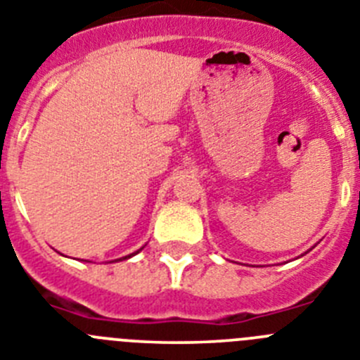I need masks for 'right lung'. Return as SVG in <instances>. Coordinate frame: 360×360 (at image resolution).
I'll return each instance as SVG.
<instances>
[{"label": "right lung", "instance_id": "add662e5", "mask_svg": "<svg viewBox=\"0 0 360 360\" xmlns=\"http://www.w3.org/2000/svg\"><path fill=\"white\" fill-rule=\"evenodd\" d=\"M136 252H138V251H136ZM136 252H132V255H129V257H124V260H125V258H131V257H134Z\"/></svg>", "mask_w": 360, "mask_h": 360}]
</instances>
